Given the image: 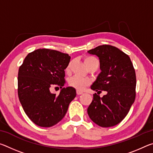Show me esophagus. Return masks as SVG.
Segmentation results:
<instances>
[{
  "mask_svg": "<svg viewBox=\"0 0 153 153\" xmlns=\"http://www.w3.org/2000/svg\"><path fill=\"white\" fill-rule=\"evenodd\" d=\"M76 93H77V95H81V94H83V92L82 91H79V90H77Z\"/></svg>",
  "mask_w": 153,
  "mask_h": 153,
  "instance_id": "1",
  "label": "esophagus"
}]
</instances>
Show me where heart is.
<instances>
[{"instance_id": "heart-1", "label": "heart", "mask_w": 153, "mask_h": 153, "mask_svg": "<svg viewBox=\"0 0 153 153\" xmlns=\"http://www.w3.org/2000/svg\"><path fill=\"white\" fill-rule=\"evenodd\" d=\"M84 63L87 67L90 65H95L97 67L99 65V61H98V59L92 56H86L84 58ZM69 68H70V64H69L68 66L67 67L66 71H68L69 70ZM68 84L71 87L74 88L77 90H83L86 86H88L90 81L88 79L85 78V77L74 76L69 79Z\"/></svg>"}]
</instances>
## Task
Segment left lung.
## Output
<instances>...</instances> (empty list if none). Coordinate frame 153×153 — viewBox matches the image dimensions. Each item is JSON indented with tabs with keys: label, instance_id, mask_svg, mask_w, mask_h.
<instances>
[{
	"label": "left lung",
	"instance_id": "left-lung-1",
	"mask_svg": "<svg viewBox=\"0 0 153 153\" xmlns=\"http://www.w3.org/2000/svg\"><path fill=\"white\" fill-rule=\"evenodd\" d=\"M88 52L98 56L101 69L91 89L98 94L108 92L102 98L94 94L88 114L98 126H114L126 117L135 100V69L129 56L115 46L103 45Z\"/></svg>",
	"mask_w": 153,
	"mask_h": 153
}]
</instances>
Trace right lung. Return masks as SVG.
Masks as SVG:
<instances>
[{
	"mask_svg": "<svg viewBox=\"0 0 153 153\" xmlns=\"http://www.w3.org/2000/svg\"><path fill=\"white\" fill-rule=\"evenodd\" d=\"M68 54L39 48L30 53L18 71V97L25 113L36 125L48 128L64 117L76 96V89L63 88L59 95L50 92L53 86L65 84V69Z\"/></svg>",
	"mask_w": 153,
	"mask_h": 153,
	"instance_id": "right-lung-1",
	"label": "right lung"
}]
</instances>
